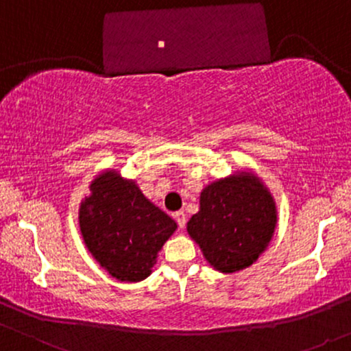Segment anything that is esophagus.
I'll list each match as a JSON object with an SVG mask.
<instances>
[{"mask_svg":"<svg viewBox=\"0 0 351 351\" xmlns=\"http://www.w3.org/2000/svg\"><path fill=\"white\" fill-rule=\"evenodd\" d=\"M175 219H176V223H178V226L181 229L186 226V215H184L183 211H176L175 213Z\"/></svg>","mask_w":351,"mask_h":351,"instance_id":"34e87169","label":"esophagus"}]
</instances>
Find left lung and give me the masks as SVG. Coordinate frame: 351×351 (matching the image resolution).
<instances>
[{
	"mask_svg": "<svg viewBox=\"0 0 351 351\" xmlns=\"http://www.w3.org/2000/svg\"><path fill=\"white\" fill-rule=\"evenodd\" d=\"M199 206L188 221V232L217 271L249 267L271 241L276 204L254 175L243 173L211 183L201 193Z\"/></svg>",
	"mask_w": 351,
	"mask_h": 351,
	"instance_id": "8db88e82",
	"label": "left lung"
}]
</instances>
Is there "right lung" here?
Masks as SVG:
<instances>
[{"instance_id":"right-lung-1","label":"right lung","mask_w":351,"mask_h":351,"mask_svg":"<svg viewBox=\"0 0 351 351\" xmlns=\"http://www.w3.org/2000/svg\"><path fill=\"white\" fill-rule=\"evenodd\" d=\"M80 232L92 256L119 280L138 282L150 276L158 251L176 223L152 204L135 183L114 171L90 184L80 204Z\"/></svg>"}]
</instances>
